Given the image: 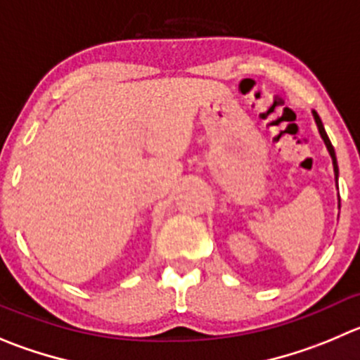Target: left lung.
I'll use <instances>...</instances> for the list:
<instances>
[{
  "label": "left lung",
  "instance_id": "1",
  "mask_svg": "<svg viewBox=\"0 0 360 360\" xmlns=\"http://www.w3.org/2000/svg\"><path fill=\"white\" fill-rule=\"evenodd\" d=\"M312 117H314V122H316V126H318V131H320V136H321V139H323V142H325V147H327L328 154H330V158H332V165H334V174H335V183H338L339 169H338V160H335V150H334V147H332L330 140H328V136H327V131H325V127H323V122H321L320 115H318V113L314 112V110H312ZM339 207H341V200H339Z\"/></svg>",
  "mask_w": 360,
  "mask_h": 360
}]
</instances>
